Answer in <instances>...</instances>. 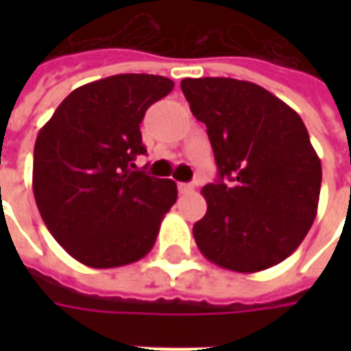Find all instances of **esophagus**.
I'll list each match as a JSON object with an SVG mask.
<instances>
[{
  "label": "esophagus",
  "instance_id": "esophagus-1",
  "mask_svg": "<svg viewBox=\"0 0 351 351\" xmlns=\"http://www.w3.org/2000/svg\"><path fill=\"white\" fill-rule=\"evenodd\" d=\"M178 191H180V193H191V191H193V184L180 182L178 184Z\"/></svg>",
  "mask_w": 351,
  "mask_h": 351
}]
</instances>
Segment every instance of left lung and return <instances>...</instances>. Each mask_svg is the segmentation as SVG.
<instances>
[{
    "mask_svg": "<svg viewBox=\"0 0 351 351\" xmlns=\"http://www.w3.org/2000/svg\"><path fill=\"white\" fill-rule=\"evenodd\" d=\"M180 88L206 125L218 165V180L201 190L199 250L235 272L278 265L312 228L322 188V163L301 116L246 80L184 79Z\"/></svg>",
    "mask_w": 351,
    "mask_h": 351,
    "instance_id": "1",
    "label": "left lung"
}]
</instances>
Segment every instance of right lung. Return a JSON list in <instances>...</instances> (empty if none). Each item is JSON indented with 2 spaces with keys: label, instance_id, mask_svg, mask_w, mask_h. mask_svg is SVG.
Wrapping results in <instances>:
<instances>
[{
  "label": "right lung",
  "instance_id": "1",
  "mask_svg": "<svg viewBox=\"0 0 351 351\" xmlns=\"http://www.w3.org/2000/svg\"><path fill=\"white\" fill-rule=\"evenodd\" d=\"M175 82L114 75L73 90L37 135L34 195L43 221L80 263L112 269L145 258L175 205L176 184L137 171L141 122Z\"/></svg>",
  "mask_w": 351,
  "mask_h": 351
}]
</instances>
